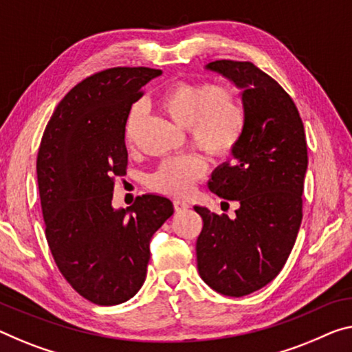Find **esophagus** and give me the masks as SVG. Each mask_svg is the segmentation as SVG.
Listing matches in <instances>:
<instances>
[{"mask_svg":"<svg viewBox=\"0 0 352 352\" xmlns=\"http://www.w3.org/2000/svg\"><path fill=\"white\" fill-rule=\"evenodd\" d=\"M173 206H175L176 212H181V210L188 209V203L184 201V199H175V201H173Z\"/></svg>","mask_w":352,"mask_h":352,"instance_id":"obj_1","label":"esophagus"}]
</instances>
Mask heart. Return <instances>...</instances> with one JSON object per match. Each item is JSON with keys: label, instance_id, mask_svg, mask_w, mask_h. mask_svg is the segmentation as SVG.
I'll list each match as a JSON object with an SVG mask.
<instances>
[{"label": "heart", "instance_id": "obj_1", "mask_svg": "<svg viewBox=\"0 0 352 352\" xmlns=\"http://www.w3.org/2000/svg\"><path fill=\"white\" fill-rule=\"evenodd\" d=\"M157 104L173 121L188 129L193 143L210 155H228L245 131V108L226 85L210 82H177L157 97ZM143 118V105L133 104L124 121V140L131 146ZM206 173L197 155L164 160L149 176V187L170 197H187L195 182Z\"/></svg>", "mask_w": 352, "mask_h": 352}]
</instances>
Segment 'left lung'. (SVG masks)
<instances>
[{"label":"left lung","mask_w":352,"mask_h":352,"mask_svg":"<svg viewBox=\"0 0 352 352\" xmlns=\"http://www.w3.org/2000/svg\"><path fill=\"white\" fill-rule=\"evenodd\" d=\"M208 69L242 88L247 121L234 160L215 170L208 184L220 198L239 201L236 217L193 208L203 219L198 272L217 293L242 297L272 282L293 250L302 221L307 138L294 100L255 64L219 59Z\"/></svg>","instance_id":"8db88e82"}]
</instances>
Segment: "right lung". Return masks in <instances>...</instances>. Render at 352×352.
I'll use <instances>...</instances> for the list:
<instances>
[{
  "instance_id": "right-lung-1",
  "label": "right lung",
  "mask_w": 352,
  "mask_h": 352,
  "mask_svg": "<svg viewBox=\"0 0 352 352\" xmlns=\"http://www.w3.org/2000/svg\"><path fill=\"white\" fill-rule=\"evenodd\" d=\"M159 69L111 67L75 85L59 102L37 153L45 237L59 272L97 305H118L142 288L151 237L173 215L159 195L111 206L116 177L126 175L124 121Z\"/></svg>"
}]
</instances>
